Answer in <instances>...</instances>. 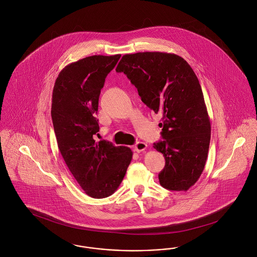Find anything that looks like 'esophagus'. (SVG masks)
Instances as JSON below:
<instances>
[{
	"instance_id": "1",
	"label": "esophagus",
	"mask_w": 257,
	"mask_h": 257,
	"mask_svg": "<svg viewBox=\"0 0 257 257\" xmlns=\"http://www.w3.org/2000/svg\"><path fill=\"white\" fill-rule=\"evenodd\" d=\"M147 145L146 143H143V142H138L136 145H135V151H137L138 153L142 152V151H145L147 149Z\"/></svg>"
}]
</instances>
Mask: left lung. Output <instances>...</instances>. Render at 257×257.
<instances>
[{"instance_id": "8db88e82", "label": "left lung", "mask_w": 257, "mask_h": 257, "mask_svg": "<svg viewBox=\"0 0 257 257\" xmlns=\"http://www.w3.org/2000/svg\"><path fill=\"white\" fill-rule=\"evenodd\" d=\"M116 72L134 85L142 101L162 115V138L154 148L166 165L159 173L161 186L187 191L200 177L211 138V125L201 86L183 58L169 53L126 54Z\"/></svg>"}]
</instances>
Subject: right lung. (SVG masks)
Segmentation results:
<instances>
[{
  "mask_svg": "<svg viewBox=\"0 0 257 257\" xmlns=\"http://www.w3.org/2000/svg\"><path fill=\"white\" fill-rule=\"evenodd\" d=\"M120 55L91 56L66 65L53 89L51 115L66 166L87 196L103 198L121 183L133 152L93 139L99 132L98 101Z\"/></svg>",
  "mask_w": 257,
  "mask_h": 257,
  "instance_id": "right-lung-1",
  "label": "right lung"
}]
</instances>
